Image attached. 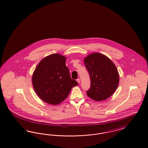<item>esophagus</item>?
I'll list each match as a JSON object with an SVG mask.
<instances>
[{"mask_svg":"<svg viewBox=\"0 0 148 148\" xmlns=\"http://www.w3.org/2000/svg\"><path fill=\"white\" fill-rule=\"evenodd\" d=\"M77 83H79H79H80V79H79V78H78V79H77Z\"/></svg>","mask_w":148,"mask_h":148,"instance_id":"1","label":"esophagus"}]
</instances>
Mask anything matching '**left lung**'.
<instances>
[{
  "mask_svg": "<svg viewBox=\"0 0 148 148\" xmlns=\"http://www.w3.org/2000/svg\"><path fill=\"white\" fill-rule=\"evenodd\" d=\"M84 62L91 80L87 95L96 101L110 97L119 84V77L116 66L107 56L99 53L89 54Z\"/></svg>",
  "mask_w": 148,
  "mask_h": 148,
  "instance_id": "left-lung-1",
  "label": "left lung"
}]
</instances>
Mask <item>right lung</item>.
Here are the masks:
<instances>
[{
	"instance_id": "obj_1",
	"label": "right lung",
	"mask_w": 148,
	"mask_h": 148,
	"mask_svg": "<svg viewBox=\"0 0 148 148\" xmlns=\"http://www.w3.org/2000/svg\"><path fill=\"white\" fill-rule=\"evenodd\" d=\"M66 57L58 53L42 59L37 65L32 77L37 95L45 102L56 105L65 100L73 87L78 83L71 79L65 65Z\"/></svg>"
}]
</instances>
